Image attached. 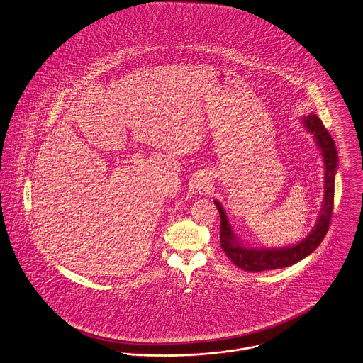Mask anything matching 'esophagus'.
<instances>
[{
	"mask_svg": "<svg viewBox=\"0 0 363 363\" xmlns=\"http://www.w3.org/2000/svg\"><path fill=\"white\" fill-rule=\"evenodd\" d=\"M193 186L196 188L197 192L203 193L207 192L210 189L211 184H210V179L207 177H199V178H196Z\"/></svg>",
	"mask_w": 363,
	"mask_h": 363,
	"instance_id": "34e87169",
	"label": "esophagus"
}]
</instances>
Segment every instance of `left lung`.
I'll return each mask as SVG.
<instances>
[{
    "mask_svg": "<svg viewBox=\"0 0 363 363\" xmlns=\"http://www.w3.org/2000/svg\"><path fill=\"white\" fill-rule=\"evenodd\" d=\"M303 128L314 135L315 144L320 148L323 157L325 169V193L323 203L320 208V216L314 229L310 235L295 245L279 247V248H254L247 247L233 232V226L229 222V218L225 213L222 204L218 200H213L219 215H220V247L228 257L245 272H264L292 266L315 251L323 237L328 233L332 210H333V197H335V175L337 171L339 156L333 138L323 126L322 121L317 115L310 113L303 116Z\"/></svg>",
    "mask_w": 363,
    "mask_h": 363,
    "instance_id": "obj_1",
    "label": "left lung"
}]
</instances>
